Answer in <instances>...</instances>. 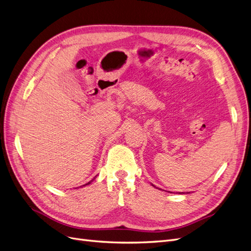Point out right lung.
<instances>
[{
    "instance_id": "right-lung-1",
    "label": "right lung",
    "mask_w": 251,
    "mask_h": 251,
    "mask_svg": "<svg viewBox=\"0 0 251 251\" xmlns=\"http://www.w3.org/2000/svg\"><path fill=\"white\" fill-rule=\"evenodd\" d=\"M90 183H91V181H90V182H88V183H87V184H90ZM87 184H86V185H87Z\"/></svg>"
}]
</instances>
